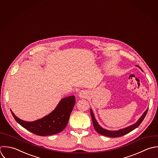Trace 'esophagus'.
I'll return each mask as SVG.
<instances>
[{
  "label": "esophagus",
  "mask_w": 158,
  "mask_h": 158,
  "mask_svg": "<svg viewBox=\"0 0 158 158\" xmlns=\"http://www.w3.org/2000/svg\"><path fill=\"white\" fill-rule=\"evenodd\" d=\"M87 97H88V95L85 91L82 90L79 93V97L80 98H87Z\"/></svg>",
  "instance_id": "1"
}]
</instances>
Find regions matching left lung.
<instances>
[{"label": "left lung", "mask_w": 158, "mask_h": 158, "mask_svg": "<svg viewBox=\"0 0 158 158\" xmlns=\"http://www.w3.org/2000/svg\"><path fill=\"white\" fill-rule=\"evenodd\" d=\"M138 67L142 71V69H141L140 67H139V66H138ZM90 115H91V117H92L93 125H94V127L95 131L98 134H100L102 135H105L106 137H113L114 138V137H119L123 136V135L131 132V131H132L133 130H134L137 127H138L140 125L142 122L143 121L144 118H145L146 114H147V113L148 112V108L146 110V111L143 113V114L142 115V116L140 118V119L135 124H132L130 126H128L127 127L118 130V131H109V130H106V129H103V127H102L99 125V124L98 123L97 119H95L92 110L90 109Z\"/></svg>", "instance_id": "1"}]
</instances>
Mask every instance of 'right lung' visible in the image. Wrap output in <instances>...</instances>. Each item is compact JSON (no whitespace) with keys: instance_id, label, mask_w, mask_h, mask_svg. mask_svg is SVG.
<instances>
[{"instance_id":"add662e5","label":"right lung","mask_w":158,"mask_h":158,"mask_svg":"<svg viewBox=\"0 0 158 158\" xmlns=\"http://www.w3.org/2000/svg\"><path fill=\"white\" fill-rule=\"evenodd\" d=\"M75 103L74 95L63 98L50 113L32 122L20 119L10 111L15 121L23 127L35 135L47 136L56 134L65 129Z\"/></svg>"}]
</instances>
